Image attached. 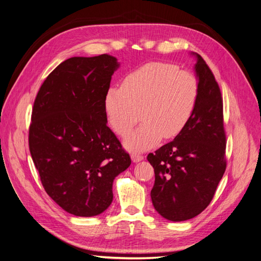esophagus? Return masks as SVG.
<instances>
[{"instance_id": "1", "label": "esophagus", "mask_w": 261, "mask_h": 261, "mask_svg": "<svg viewBox=\"0 0 261 261\" xmlns=\"http://www.w3.org/2000/svg\"><path fill=\"white\" fill-rule=\"evenodd\" d=\"M143 158H144V157H143L140 154H131V159H132L133 163H140L141 161H143Z\"/></svg>"}]
</instances>
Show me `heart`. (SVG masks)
<instances>
[{
	"instance_id": "1",
	"label": "heart",
	"mask_w": 261,
	"mask_h": 261,
	"mask_svg": "<svg viewBox=\"0 0 261 261\" xmlns=\"http://www.w3.org/2000/svg\"><path fill=\"white\" fill-rule=\"evenodd\" d=\"M199 86L193 73L161 62L147 63L130 71L121 87L109 88L104 96V112L111 128L125 137L137 121L142 124L125 138L131 152H143L165 139H172L186 128L194 113Z\"/></svg>"
}]
</instances>
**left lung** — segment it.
<instances>
[{"label":"left lung","instance_id":"obj_1","mask_svg":"<svg viewBox=\"0 0 261 261\" xmlns=\"http://www.w3.org/2000/svg\"><path fill=\"white\" fill-rule=\"evenodd\" d=\"M195 57L194 70L199 86L192 118L172 142L147 161L155 171L150 197L165 219L179 222L199 215L212 201L225 171V133L219 86L203 57Z\"/></svg>","mask_w":261,"mask_h":261}]
</instances>
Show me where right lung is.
<instances>
[{
  "label": "right lung",
  "instance_id": "1",
  "mask_svg": "<svg viewBox=\"0 0 261 261\" xmlns=\"http://www.w3.org/2000/svg\"><path fill=\"white\" fill-rule=\"evenodd\" d=\"M119 66L108 54L68 58L47 75L33 104L32 161L47 195L73 216L105 212L115 178L131 165L104 112Z\"/></svg>",
  "mask_w": 261,
  "mask_h": 261
}]
</instances>
